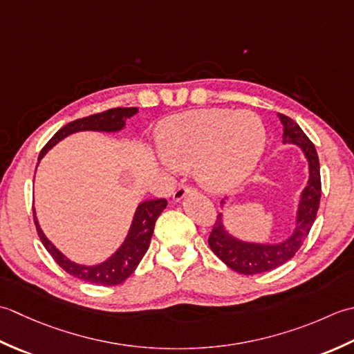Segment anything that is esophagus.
I'll return each mask as SVG.
<instances>
[{"label": "esophagus", "mask_w": 354, "mask_h": 354, "mask_svg": "<svg viewBox=\"0 0 354 354\" xmlns=\"http://www.w3.org/2000/svg\"><path fill=\"white\" fill-rule=\"evenodd\" d=\"M189 192H192V187L180 185V186L177 187V189H176V192L172 194V198H174V201H182Z\"/></svg>", "instance_id": "obj_1"}]
</instances>
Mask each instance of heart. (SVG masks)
I'll return each mask as SVG.
<instances>
[{"label": "heart", "mask_w": 354, "mask_h": 354, "mask_svg": "<svg viewBox=\"0 0 354 354\" xmlns=\"http://www.w3.org/2000/svg\"><path fill=\"white\" fill-rule=\"evenodd\" d=\"M157 143L171 167L196 163L198 182L225 192L240 186L259 163L266 128L249 110H200L172 116L158 127Z\"/></svg>", "instance_id": "obj_1"}]
</instances>
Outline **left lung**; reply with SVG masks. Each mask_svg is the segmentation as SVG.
Returning <instances> with one entry per match:
<instances>
[{
	"label": "left lung",
	"instance_id": "1",
	"mask_svg": "<svg viewBox=\"0 0 354 354\" xmlns=\"http://www.w3.org/2000/svg\"><path fill=\"white\" fill-rule=\"evenodd\" d=\"M278 118L283 124V145H295L302 151L308 165V180L306 187L299 194L295 227L290 235H287L281 241L258 243L241 240L229 232L225 225V215L223 212L218 214L212 232L209 235V248L227 268L243 273V275L269 272L292 259L304 244L319 207L321 174L319 158L315 145L297 122L279 113ZM221 207H226L225 200H221Z\"/></svg>",
	"mask_w": 354,
	"mask_h": 354
}]
</instances>
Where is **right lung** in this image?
Listing matches in <instances>:
<instances>
[{"label": "right lung", "instance_id": "1", "mask_svg": "<svg viewBox=\"0 0 354 354\" xmlns=\"http://www.w3.org/2000/svg\"><path fill=\"white\" fill-rule=\"evenodd\" d=\"M136 106L129 108H111V110L91 114L88 118L77 119L70 122L66 127H62L57 131L47 145L42 148L38 157V163L42 160L50 149H52L56 143H59L62 139H66L70 134L81 133V131H99V133H118L120 129L125 128V122L137 114ZM38 167V165H36ZM168 201L165 198H156V200H147L136 207L134 217L131 221V226L128 229V234L125 236L124 243L120 244L118 250L114 252L111 257H108L105 261L99 264H79L76 261H71L62 252L57 249L55 244L46 236L44 230L41 229L39 221L36 218V211L33 209V218L36 230L41 238L44 248L48 250V254L55 258V261L61 266L70 275H73L79 279L86 281V283L99 284V286H118L131 275L139 266L140 259L147 254L149 248L151 236L154 232L156 221L158 215L163 212L167 207Z\"/></svg>", "mask_w": 354, "mask_h": 354}]
</instances>
